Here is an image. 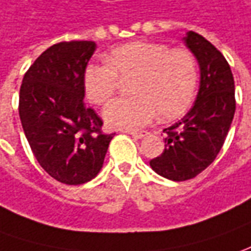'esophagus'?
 I'll use <instances>...</instances> for the list:
<instances>
[{"instance_id":"obj_1","label":"esophagus","mask_w":251,"mask_h":251,"mask_svg":"<svg viewBox=\"0 0 251 251\" xmlns=\"http://www.w3.org/2000/svg\"><path fill=\"white\" fill-rule=\"evenodd\" d=\"M127 134H130L133 137H136V139H143V137H146L147 136V132L146 130H139V132H126Z\"/></svg>"}]
</instances>
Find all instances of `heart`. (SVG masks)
<instances>
[{"label": "heart", "instance_id": "heart-1", "mask_svg": "<svg viewBox=\"0 0 251 251\" xmlns=\"http://www.w3.org/2000/svg\"><path fill=\"white\" fill-rule=\"evenodd\" d=\"M103 66L89 64L83 73V88L93 104L107 103L121 81H129L132 97L117 99L104 108L107 125L136 129L158 112L161 121L180 118L191 107L198 83L194 54L170 49L165 44L134 41L115 48Z\"/></svg>", "mask_w": 251, "mask_h": 251}]
</instances>
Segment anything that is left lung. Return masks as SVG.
I'll use <instances>...</instances> for the list:
<instances>
[{"instance_id":"left-lung-1","label":"left lung","mask_w":251,"mask_h":251,"mask_svg":"<svg viewBox=\"0 0 251 251\" xmlns=\"http://www.w3.org/2000/svg\"><path fill=\"white\" fill-rule=\"evenodd\" d=\"M184 44L197 57L201 81L197 100L181 121L163 129L165 150L150 161L155 173L173 181L194 178L216 159L235 114V82L223 53L198 32Z\"/></svg>"}]
</instances>
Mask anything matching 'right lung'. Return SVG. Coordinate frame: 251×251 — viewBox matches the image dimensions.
I'll return each mask as SVG.
<instances>
[{
	"label": "right lung",
	"instance_id": "add662e5",
	"mask_svg": "<svg viewBox=\"0 0 251 251\" xmlns=\"http://www.w3.org/2000/svg\"><path fill=\"white\" fill-rule=\"evenodd\" d=\"M96 50L93 41L59 42L34 61L19 95V115L35 159L54 180L79 185L95 178L114 137L88 108L83 73Z\"/></svg>",
	"mask_w": 251,
	"mask_h": 251
}]
</instances>
